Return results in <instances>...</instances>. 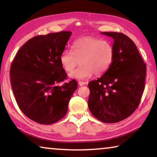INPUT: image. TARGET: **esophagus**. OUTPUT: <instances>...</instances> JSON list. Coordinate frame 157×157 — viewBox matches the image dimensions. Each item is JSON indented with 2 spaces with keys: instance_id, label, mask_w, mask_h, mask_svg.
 <instances>
[{
  "instance_id": "1",
  "label": "esophagus",
  "mask_w": 157,
  "mask_h": 157,
  "mask_svg": "<svg viewBox=\"0 0 157 157\" xmlns=\"http://www.w3.org/2000/svg\"><path fill=\"white\" fill-rule=\"evenodd\" d=\"M78 84H79V86H83V85H85V84H86L85 82H83V81H79V82H78Z\"/></svg>"
}]
</instances>
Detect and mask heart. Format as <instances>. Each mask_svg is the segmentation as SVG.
<instances>
[{
    "label": "heart",
    "instance_id": "b5f03b06",
    "mask_svg": "<svg viewBox=\"0 0 157 157\" xmlns=\"http://www.w3.org/2000/svg\"><path fill=\"white\" fill-rule=\"evenodd\" d=\"M114 49L110 42L94 38L84 37L75 42L73 51L65 49L59 56L61 65L69 77L76 79H86L93 75H101L110 68L114 60Z\"/></svg>",
    "mask_w": 157,
    "mask_h": 157
}]
</instances>
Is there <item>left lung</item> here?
Returning <instances> with one entry per match:
<instances>
[{
  "label": "left lung",
  "mask_w": 157,
  "mask_h": 157,
  "mask_svg": "<svg viewBox=\"0 0 157 157\" xmlns=\"http://www.w3.org/2000/svg\"><path fill=\"white\" fill-rule=\"evenodd\" d=\"M114 40V60L100 78L88 84V106L96 119L117 123L128 117L138 108L145 89L146 64L135 43L117 32H102Z\"/></svg>",
  "instance_id": "8db88e82"
}]
</instances>
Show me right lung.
<instances>
[{
  "label": "right lung",
  "instance_id": "right-lung-1",
  "mask_svg": "<svg viewBox=\"0 0 157 157\" xmlns=\"http://www.w3.org/2000/svg\"><path fill=\"white\" fill-rule=\"evenodd\" d=\"M61 31L29 40L17 52L10 67V81L17 105L27 117L40 124H52L67 113L68 103L78 87L67 74L59 56L71 36Z\"/></svg>",
  "mask_w": 157,
  "mask_h": 157
}]
</instances>
